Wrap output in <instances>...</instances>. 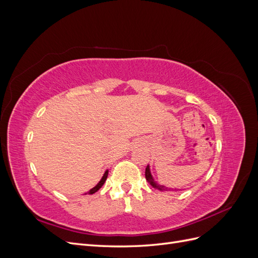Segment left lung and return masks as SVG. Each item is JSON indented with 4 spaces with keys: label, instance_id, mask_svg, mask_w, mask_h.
Returning <instances> with one entry per match:
<instances>
[{
    "label": "left lung",
    "instance_id": "8db88e82",
    "mask_svg": "<svg viewBox=\"0 0 258 258\" xmlns=\"http://www.w3.org/2000/svg\"><path fill=\"white\" fill-rule=\"evenodd\" d=\"M145 177H146V181L150 183L154 188H156V189H158V190H160V191H165V190H168V189H172V188H168V187H166V186H163V185H159V184H157L155 182V179H154V177H153V175H152V173H151V169H150V166H147L146 167V169H145Z\"/></svg>",
    "mask_w": 258,
    "mask_h": 258
}]
</instances>
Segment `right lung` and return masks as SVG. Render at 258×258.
I'll use <instances>...</instances> for the list:
<instances>
[{"mask_svg":"<svg viewBox=\"0 0 258 258\" xmlns=\"http://www.w3.org/2000/svg\"><path fill=\"white\" fill-rule=\"evenodd\" d=\"M107 174H108V170H106L105 171V173L103 174V176H102V178H101L100 179V182L95 186V187H93V188H91L88 192H86V194H89V195H92V194H95V192H97L100 188H101V187H102L103 186V184L105 183V181H106V178H107ZM85 194V195H86Z\"/></svg>","mask_w":258,"mask_h":258,"instance_id":"right-lung-1","label":"right lung"}]
</instances>
